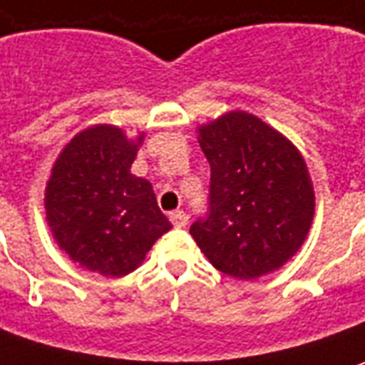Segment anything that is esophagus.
I'll list each match as a JSON object with an SVG mask.
<instances>
[{"mask_svg":"<svg viewBox=\"0 0 365 365\" xmlns=\"http://www.w3.org/2000/svg\"><path fill=\"white\" fill-rule=\"evenodd\" d=\"M170 221H172V225L178 227V229L187 227V215H185L183 211H172V213H170Z\"/></svg>","mask_w":365,"mask_h":365,"instance_id":"esophagus-1","label":"esophagus"}]
</instances>
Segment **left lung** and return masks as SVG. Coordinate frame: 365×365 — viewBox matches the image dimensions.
<instances>
[{"instance_id": "1", "label": "left lung", "mask_w": 365, "mask_h": 365, "mask_svg": "<svg viewBox=\"0 0 365 365\" xmlns=\"http://www.w3.org/2000/svg\"><path fill=\"white\" fill-rule=\"evenodd\" d=\"M197 140L211 165L207 217L190 227L201 253L239 280L280 269L302 247L314 217L302 154L245 110L201 124Z\"/></svg>"}]
</instances>
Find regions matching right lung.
<instances>
[{
  "mask_svg": "<svg viewBox=\"0 0 365 365\" xmlns=\"http://www.w3.org/2000/svg\"><path fill=\"white\" fill-rule=\"evenodd\" d=\"M144 132L128 138L112 124H94L53 164L45 187L47 225L58 249L88 271L126 277L172 229L152 183L130 172Z\"/></svg>",
  "mask_w": 365,
  "mask_h": 365,
  "instance_id": "add662e5",
  "label": "right lung"
}]
</instances>
